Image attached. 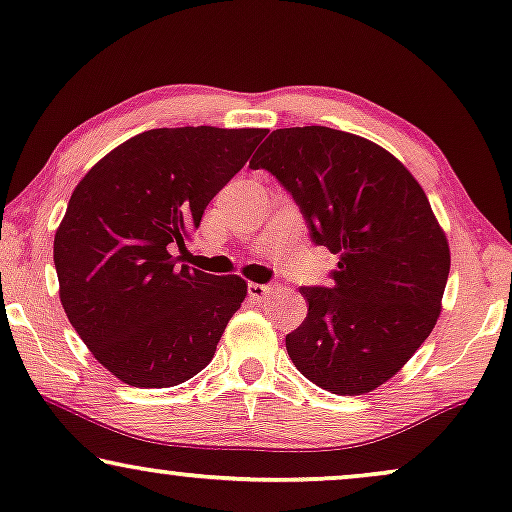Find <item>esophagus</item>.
<instances>
[{
    "label": "esophagus",
    "instance_id": "34e87169",
    "mask_svg": "<svg viewBox=\"0 0 512 512\" xmlns=\"http://www.w3.org/2000/svg\"><path fill=\"white\" fill-rule=\"evenodd\" d=\"M272 291H275V286L272 284H256V282L249 284V296L254 300H265Z\"/></svg>",
    "mask_w": 512,
    "mask_h": 512
}]
</instances>
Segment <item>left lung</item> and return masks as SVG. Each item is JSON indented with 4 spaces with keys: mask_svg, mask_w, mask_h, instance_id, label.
Instances as JSON below:
<instances>
[{
    "mask_svg": "<svg viewBox=\"0 0 512 512\" xmlns=\"http://www.w3.org/2000/svg\"><path fill=\"white\" fill-rule=\"evenodd\" d=\"M249 165L275 174L312 240L340 256L331 286L300 289L310 307L286 335L293 366L331 394H368L443 310L450 244L424 188L380 144L324 125L275 130Z\"/></svg>",
    "mask_w": 512,
    "mask_h": 512,
    "instance_id": "obj_1",
    "label": "left lung"
}]
</instances>
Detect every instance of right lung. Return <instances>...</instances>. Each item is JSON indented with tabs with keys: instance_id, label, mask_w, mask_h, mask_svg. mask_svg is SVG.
I'll list each match as a JSON object with an SVG mask.
<instances>
[{
	"instance_id": "right-lung-1",
	"label": "right lung",
	"mask_w": 512,
	"mask_h": 512,
	"mask_svg": "<svg viewBox=\"0 0 512 512\" xmlns=\"http://www.w3.org/2000/svg\"><path fill=\"white\" fill-rule=\"evenodd\" d=\"M263 128H158L130 137L76 184L53 240L60 303L118 380L165 389L214 359L247 296L240 275L177 265L209 200L242 170Z\"/></svg>"
}]
</instances>
